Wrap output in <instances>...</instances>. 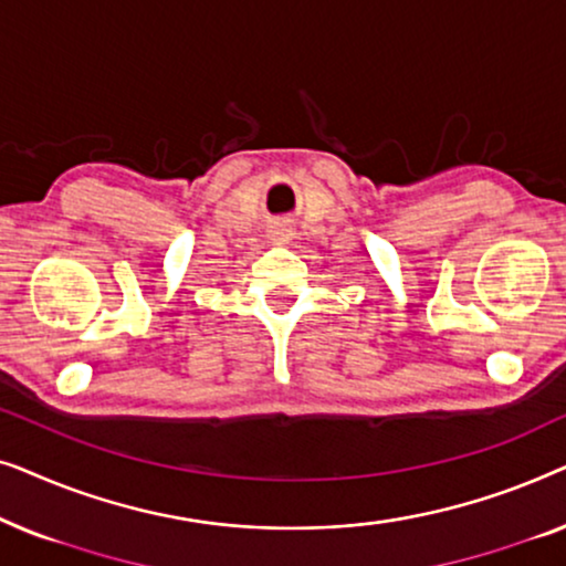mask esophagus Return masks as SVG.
Here are the masks:
<instances>
[{
    "mask_svg": "<svg viewBox=\"0 0 566 566\" xmlns=\"http://www.w3.org/2000/svg\"><path fill=\"white\" fill-rule=\"evenodd\" d=\"M270 237H273L277 244H289L293 237V229L285 227V223H275V227H270Z\"/></svg>",
    "mask_w": 566,
    "mask_h": 566,
    "instance_id": "34e87169",
    "label": "esophagus"
}]
</instances>
